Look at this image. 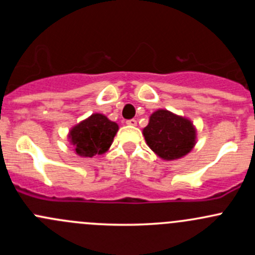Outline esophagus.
I'll list each match as a JSON object with an SVG mask.
<instances>
[{
	"mask_svg": "<svg viewBox=\"0 0 255 255\" xmlns=\"http://www.w3.org/2000/svg\"><path fill=\"white\" fill-rule=\"evenodd\" d=\"M126 123H127L128 126H132V127H134V126H137V121H135L134 118H133V120H128Z\"/></svg>",
	"mask_w": 255,
	"mask_h": 255,
	"instance_id": "esophagus-1",
	"label": "esophagus"
}]
</instances>
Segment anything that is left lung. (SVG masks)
<instances>
[{"label": "left lung", "mask_w": 255, "mask_h": 255, "mask_svg": "<svg viewBox=\"0 0 255 255\" xmlns=\"http://www.w3.org/2000/svg\"><path fill=\"white\" fill-rule=\"evenodd\" d=\"M143 135L149 148L166 161L184 158L197 142L191 120L161 109L151 113Z\"/></svg>", "instance_id": "8db88e82"}]
</instances>
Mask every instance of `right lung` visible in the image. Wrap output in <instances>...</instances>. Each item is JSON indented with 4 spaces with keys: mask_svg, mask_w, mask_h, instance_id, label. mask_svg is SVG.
Returning a JSON list of instances; mask_svg holds the SVG:
<instances>
[{
    "mask_svg": "<svg viewBox=\"0 0 255 255\" xmlns=\"http://www.w3.org/2000/svg\"><path fill=\"white\" fill-rule=\"evenodd\" d=\"M118 125L102 113H92L69 130L68 139L81 158L101 155L110 149Z\"/></svg>",
    "mask_w": 255,
    "mask_h": 255,
    "instance_id": "obj_1",
    "label": "right lung"
}]
</instances>
